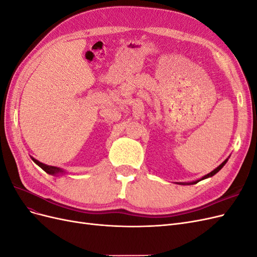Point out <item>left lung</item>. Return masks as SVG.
Listing matches in <instances>:
<instances>
[{
	"label": "left lung",
	"instance_id": "left-lung-1",
	"mask_svg": "<svg viewBox=\"0 0 257 257\" xmlns=\"http://www.w3.org/2000/svg\"><path fill=\"white\" fill-rule=\"evenodd\" d=\"M228 161V159H226V160H225L223 163H222V164L221 165H219V166H217L214 170H212V172L211 173H209L208 175H206V176H204L203 178H201V179H199V180H196V181H193V182H188V183H183V182H179V184H182V185H188V184H195V183H197V182H199V181H201V180H204V179H207V178H209V177H212V176H214L217 172H220V170L222 169V167L225 165V164H226V162Z\"/></svg>",
	"mask_w": 257,
	"mask_h": 257
}]
</instances>
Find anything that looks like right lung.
I'll use <instances>...</instances> for the list:
<instances>
[{
  "mask_svg": "<svg viewBox=\"0 0 257 257\" xmlns=\"http://www.w3.org/2000/svg\"><path fill=\"white\" fill-rule=\"evenodd\" d=\"M31 159L33 160V162L35 163V164H37L38 166H40L43 170H45L46 173L47 174H49V175H53V176H56V175H58V174H63L64 173V170L63 169H61V168H59V167H56V166H50V165H46V164H43V163H41L40 161H37V160H35L34 158H32L31 157Z\"/></svg>",
  "mask_w": 257,
  "mask_h": 257,
  "instance_id": "add662e5",
  "label": "right lung"
}]
</instances>
